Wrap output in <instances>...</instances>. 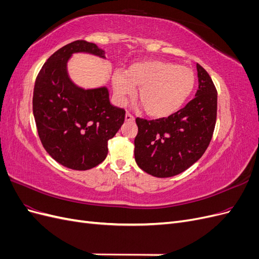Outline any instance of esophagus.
<instances>
[{
    "mask_svg": "<svg viewBox=\"0 0 259 259\" xmlns=\"http://www.w3.org/2000/svg\"><path fill=\"white\" fill-rule=\"evenodd\" d=\"M134 120H135V117L133 116L132 114H130V113L125 114V121H126V122H134Z\"/></svg>",
    "mask_w": 259,
    "mask_h": 259,
    "instance_id": "34e87169",
    "label": "esophagus"
}]
</instances>
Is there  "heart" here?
<instances>
[{"instance_id":"b5f03b06","label":"heart","mask_w":259,"mask_h":259,"mask_svg":"<svg viewBox=\"0 0 259 259\" xmlns=\"http://www.w3.org/2000/svg\"><path fill=\"white\" fill-rule=\"evenodd\" d=\"M195 76L192 69L164 60H144L132 65L125 74L112 79L115 96L126 104L139 88L137 99L152 119H164L177 112L193 91Z\"/></svg>"}]
</instances>
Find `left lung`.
Listing matches in <instances>:
<instances>
[{
    "label": "left lung",
    "instance_id": "left-lung-1",
    "mask_svg": "<svg viewBox=\"0 0 259 259\" xmlns=\"http://www.w3.org/2000/svg\"><path fill=\"white\" fill-rule=\"evenodd\" d=\"M199 89L182 110L164 119L137 117V165L154 177L178 175L197 162L207 149L216 123L217 92L208 73L197 64Z\"/></svg>",
    "mask_w": 259,
    "mask_h": 259
}]
</instances>
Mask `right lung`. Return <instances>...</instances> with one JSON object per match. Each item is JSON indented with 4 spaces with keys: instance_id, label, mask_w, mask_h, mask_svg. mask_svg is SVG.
<instances>
[{
    "instance_id": "right-lung-1",
    "label": "right lung",
    "mask_w": 259,
    "mask_h": 259,
    "mask_svg": "<svg viewBox=\"0 0 259 259\" xmlns=\"http://www.w3.org/2000/svg\"><path fill=\"white\" fill-rule=\"evenodd\" d=\"M106 59V52L86 41L70 43L46 60L33 92V115L43 147L61 165L74 170L97 166L108 154V142L124 123L125 111L110 104L106 86L83 89L69 75L74 54Z\"/></svg>"
}]
</instances>
